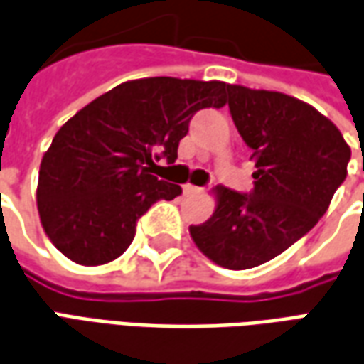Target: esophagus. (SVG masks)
<instances>
[{
  "instance_id": "34e87169",
  "label": "esophagus",
  "mask_w": 364,
  "mask_h": 364,
  "mask_svg": "<svg viewBox=\"0 0 364 364\" xmlns=\"http://www.w3.org/2000/svg\"><path fill=\"white\" fill-rule=\"evenodd\" d=\"M183 191H185V195L187 197H195V195H200V187H195V185H191V183H187L185 187H183Z\"/></svg>"
}]
</instances>
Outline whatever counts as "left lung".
<instances>
[{
    "label": "left lung",
    "instance_id": "8db88e82",
    "mask_svg": "<svg viewBox=\"0 0 364 364\" xmlns=\"http://www.w3.org/2000/svg\"><path fill=\"white\" fill-rule=\"evenodd\" d=\"M237 132L253 150L250 195L216 187L213 216L191 237L216 265L257 267L308 234L347 177L351 148L312 105L279 91L228 85Z\"/></svg>",
    "mask_w": 364,
    "mask_h": 364
}]
</instances>
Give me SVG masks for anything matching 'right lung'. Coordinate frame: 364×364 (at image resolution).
<instances>
[{
    "label": "right lung",
    "mask_w": 364,
    "mask_h": 364,
    "mask_svg": "<svg viewBox=\"0 0 364 364\" xmlns=\"http://www.w3.org/2000/svg\"><path fill=\"white\" fill-rule=\"evenodd\" d=\"M226 83L144 77L93 99L60 128L38 171L46 236L77 265H105L132 244L136 222L159 198L181 195L151 167L175 164L193 114L226 105Z\"/></svg>",
    "instance_id": "1"
}]
</instances>
